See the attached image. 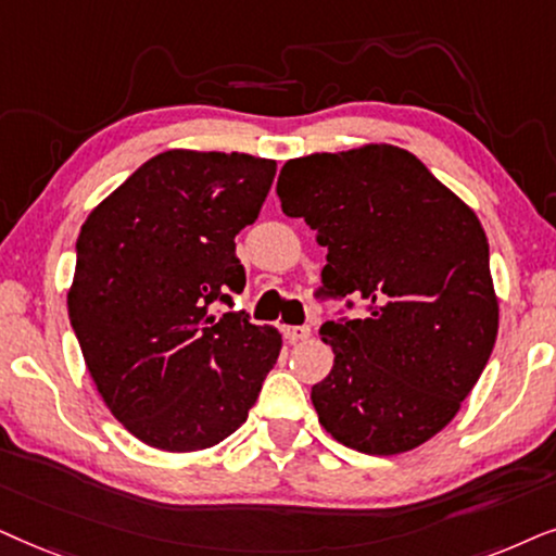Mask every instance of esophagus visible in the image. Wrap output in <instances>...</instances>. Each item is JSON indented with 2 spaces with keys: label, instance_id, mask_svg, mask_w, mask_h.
<instances>
[{
  "label": "esophagus",
  "instance_id": "34e87169",
  "mask_svg": "<svg viewBox=\"0 0 556 556\" xmlns=\"http://www.w3.org/2000/svg\"><path fill=\"white\" fill-rule=\"evenodd\" d=\"M282 332L290 343H300V340H307L309 336H313V330H309L307 325H285Z\"/></svg>",
  "mask_w": 556,
  "mask_h": 556
}]
</instances>
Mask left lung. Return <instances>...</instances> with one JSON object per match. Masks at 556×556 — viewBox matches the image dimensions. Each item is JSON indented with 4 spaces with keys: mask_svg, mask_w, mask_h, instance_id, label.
<instances>
[{
    "mask_svg": "<svg viewBox=\"0 0 556 556\" xmlns=\"http://www.w3.org/2000/svg\"><path fill=\"white\" fill-rule=\"evenodd\" d=\"M277 195L328 249L320 292L366 305L320 328L336 361L309 394L317 419L366 455L419 447L453 421L498 336L478 216L394 144L290 160Z\"/></svg>",
    "mask_w": 556,
    "mask_h": 556,
    "instance_id": "obj_1",
    "label": "left lung"
}]
</instances>
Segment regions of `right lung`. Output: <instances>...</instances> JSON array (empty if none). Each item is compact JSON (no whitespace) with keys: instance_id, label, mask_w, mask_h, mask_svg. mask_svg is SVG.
Listing matches in <instances>:
<instances>
[{"instance_id":"obj_1","label":"right lung","mask_w":556,"mask_h":556,"mask_svg":"<svg viewBox=\"0 0 556 556\" xmlns=\"http://www.w3.org/2000/svg\"><path fill=\"white\" fill-rule=\"evenodd\" d=\"M277 162L167 150L80 226L68 317L109 412L144 445L195 453L249 417L282 336L233 305L236 233L258 218Z\"/></svg>"}]
</instances>
